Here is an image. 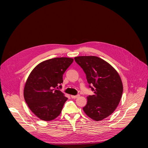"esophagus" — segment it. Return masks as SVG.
I'll list each match as a JSON object with an SVG mask.
<instances>
[{"label": "esophagus", "mask_w": 148, "mask_h": 148, "mask_svg": "<svg viewBox=\"0 0 148 148\" xmlns=\"http://www.w3.org/2000/svg\"><path fill=\"white\" fill-rule=\"evenodd\" d=\"M79 97H80L79 95H71V97L72 98H74V99L77 98H79Z\"/></svg>", "instance_id": "esophagus-1"}]
</instances>
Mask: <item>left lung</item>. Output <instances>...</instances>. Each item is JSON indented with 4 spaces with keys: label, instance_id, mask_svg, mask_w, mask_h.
<instances>
[{
    "label": "left lung",
    "instance_id": "left-lung-1",
    "mask_svg": "<svg viewBox=\"0 0 148 148\" xmlns=\"http://www.w3.org/2000/svg\"><path fill=\"white\" fill-rule=\"evenodd\" d=\"M86 75L89 87L94 95L87 97V104L83 108L86 114L93 120L102 121L112 114L121 101L123 84L117 71L110 65L97 56L74 58Z\"/></svg>",
    "mask_w": 148,
    "mask_h": 148
}]
</instances>
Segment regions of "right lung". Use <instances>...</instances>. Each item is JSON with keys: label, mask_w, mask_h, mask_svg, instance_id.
Listing matches in <instances>:
<instances>
[{"label": "right lung", "mask_w": 148, "mask_h": 148, "mask_svg": "<svg viewBox=\"0 0 148 148\" xmlns=\"http://www.w3.org/2000/svg\"><path fill=\"white\" fill-rule=\"evenodd\" d=\"M73 61L69 58L48 59L37 65L30 73L23 95L30 110L39 119L50 121L60 114L68 98L57 89Z\"/></svg>", "instance_id": "obj_1"}]
</instances>
